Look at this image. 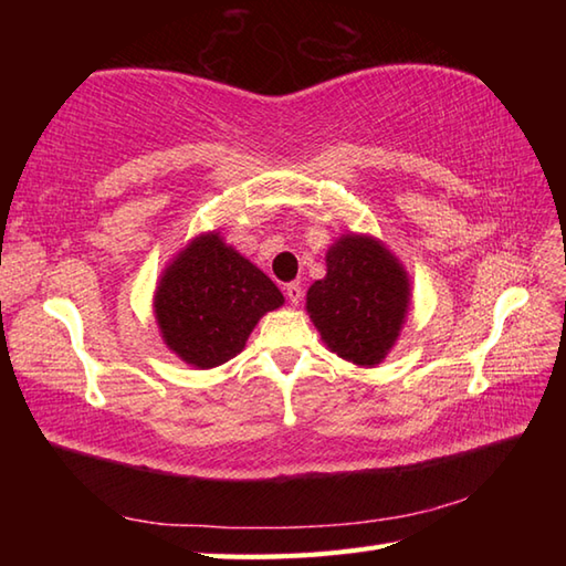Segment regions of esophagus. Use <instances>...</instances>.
<instances>
[{
	"label": "esophagus",
	"instance_id": "34e87169",
	"mask_svg": "<svg viewBox=\"0 0 566 566\" xmlns=\"http://www.w3.org/2000/svg\"><path fill=\"white\" fill-rule=\"evenodd\" d=\"M284 294H286V298H290L292 306H298V304H302V298H304V290H302V286H298L296 282L286 284V286H284Z\"/></svg>",
	"mask_w": 566,
	"mask_h": 566
}]
</instances>
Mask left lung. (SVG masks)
Segmentation results:
<instances>
[{"label": "left lung", "instance_id": "1", "mask_svg": "<svg viewBox=\"0 0 566 566\" xmlns=\"http://www.w3.org/2000/svg\"><path fill=\"white\" fill-rule=\"evenodd\" d=\"M411 308L401 260L365 233H345L326 252V276L306 292V314L331 353L377 367L391 353Z\"/></svg>", "mask_w": 566, "mask_h": 566}]
</instances>
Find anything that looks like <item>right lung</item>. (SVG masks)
Masks as SVG:
<instances>
[{
  "instance_id": "obj_1",
  "label": "right lung",
  "mask_w": 566,
  "mask_h": 566,
  "mask_svg": "<svg viewBox=\"0 0 566 566\" xmlns=\"http://www.w3.org/2000/svg\"><path fill=\"white\" fill-rule=\"evenodd\" d=\"M282 304L284 296L270 276L219 231L191 238L165 264L153 296L167 350L197 369L235 357L258 321Z\"/></svg>"
}]
</instances>
